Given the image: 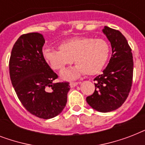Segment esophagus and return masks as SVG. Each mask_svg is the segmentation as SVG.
<instances>
[{"instance_id":"obj_1","label":"esophagus","mask_w":145,"mask_h":145,"mask_svg":"<svg viewBox=\"0 0 145 145\" xmlns=\"http://www.w3.org/2000/svg\"><path fill=\"white\" fill-rule=\"evenodd\" d=\"M79 84H80V82H71L70 86L71 87H74V86H76Z\"/></svg>"}]
</instances>
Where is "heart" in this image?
<instances>
[{"label":"heart","mask_w":145,"mask_h":145,"mask_svg":"<svg viewBox=\"0 0 145 145\" xmlns=\"http://www.w3.org/2000/svg\"><path fill=\"white\" fill-rule=\"evenodd\" d=\"M60 50L51 48L43 50L45 61L55 70H61L74 62L77 65L61 71V77L74 79L80 74H96L105 66L109 56L110 46L104 39L89 37H74L62 42Z\"/></svg>","instance_id":"b5f03b06"}]
</instances>
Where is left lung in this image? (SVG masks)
<instances>
[{"instance_id": "obj_1", "label": "left lung", "mask_w": 145, "mask_h": 145, "mask_svg": "<svg viewBox=\"0 0 145 145\" xmlns=\"http://www.w3.org/2000/svg\"><path fill=\"white\" fill-rule=\"evenodd\" d=\"M102 31L110 41L112 55L102 74L94 79L95 92L86 97V101L93 109L106 113L119 108L128 97L133 84V58L120 31L108 26Z\"/></svg>"}]
</instances>
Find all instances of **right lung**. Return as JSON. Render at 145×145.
I'll use <instances>...</instances> for the list:
<instances>
[{"mask_svg":"<svg viewBox=\"0 0 145 145\" xmlns=\"http://www.w3.org/2000/svg\"><path fill=\"white\" fill-rule=\"evenodd\" d=\"M45 40L41 34L21 35L13 45L9 68L12 86L28 112L42 119L62 111L70 90L68 82L54 83L58 75L43 56Z\"/></svg>","mask_w":145,"mask_h":145,"instance_id":"add662e5","label":"right lung"}]
</instances>
